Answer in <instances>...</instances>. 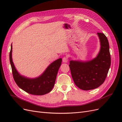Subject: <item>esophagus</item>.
Wrapping results in <instances>:
<instances>
[{
    "label": "esophagus",
    "instance_id": "esophagus-1",
    "mask_svg": "<svg viewBox=\"0 0 122 122\" xmlns=\"http://www.w3.org/2000/svg\"><path fill=\"white\" fill-rule=\"evenodd\" d=\"M68 61V58L67 57H64L62 58V62H67Z\"/></svg>",
    "mask_w": 122,
    "mask_h": 122
}]
</instances>
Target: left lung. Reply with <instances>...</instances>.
I'll return each mask as SVG.
<instances>
[{
	"label": "left lung",
	"mask_w": 122,
	"mask_h": 122,
	"mask_svg": "<svg viewBox=\"0 0 122 122\" xmlns=\"http://www.w3.org/2000/svg\"><path fill=\"white\" fill-rule=\"evenodd\" d=\"M100 50L97 56L86 61H70L69 67L76 86L88 91L101 86L106 78L111 64L108 41L103 33L98 32Z\"/></svg>",
	"instance_id": "1"
}]
</instances>
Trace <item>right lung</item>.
<instances>
[{
  "label": "right lung",
  "mask_w": 122,
  "mask_h": 122,
  "mask_svg": "<svg viewBox=\"0 0 122 122\" xmlns=\"http://www.w3.org/2000/svg\"><path fill=\"white\" fill-rule=\"evenodd\" d=\"M12 45L10 52V61L15 81L22 90L35 95H43L49 93L53 88L56 75L61 64L62 59L52 62L42 74L37 78H28L21 75L18 72L12 60Z\"/></svg>",
  "instance_id": "right-lung-1"
}]
</instances>
